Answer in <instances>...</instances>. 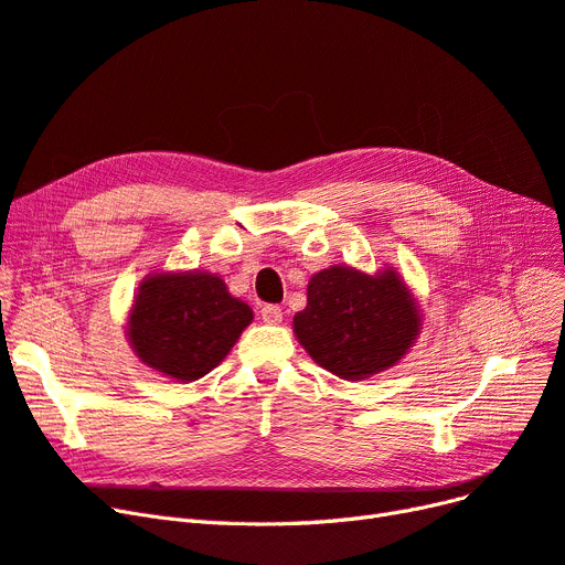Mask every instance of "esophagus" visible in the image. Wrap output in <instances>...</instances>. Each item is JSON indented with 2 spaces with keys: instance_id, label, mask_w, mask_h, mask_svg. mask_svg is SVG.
I'll list each match as a JSON object with an SVG mask.
<instances>
[{
  "instance_id": "esophagus-1",
  "label": "esophagus",
  "mask_w": 565,
  "mask_h": 565,
  "mask_svg": "<svg viewBox=\"0 0 565 565\" xmlns=\"http://www.w3.org/2000/svg\"><path fill=\"white\" fill-rule=\"evenodd\" d=\"M262 320H264L266 324H280V322H282V308H280V306H274V303L264 306V308H262Z\"/></svg>"
}]
</instances>
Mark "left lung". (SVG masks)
I'll use <instances>...</instances> for the list:
<instances>
[{"instance_id":"left-lung-1","label":"left lung","mask_w":565,"mask_h":565,"mask_svg":"<svg viewBox=\"0 0 565 565\" xmlns=\"http://www.w3.org/2000/svg\"><path fill=\"white\" fill-rule=\"evenodd\" d=\"M306 308L291 320L306 353L343 381L372 379L414 348L420 303L397 268L376 274L337 264L318 270L306 287Z\"/></svg>"}]
</instances>
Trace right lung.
Segmentation results:
<instances>
[{
  "label": "right lung",
  "mask_w": 565,
  "mask_h": 565,
  "mask_svg": "<svg viewBox=\"0 0 565 565\" xmlns=\"http://www.w3.org/2000/svg\"><path fill=\"white\" fill-rule=\"evenodd\" d=\"M255 313L207 270H153L126 318V339L145 366L191 383L210 374L236 345Z\"/></svg>",
  "instance_id": "add662e5"
}]
</instances>
